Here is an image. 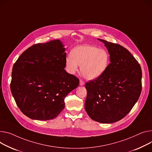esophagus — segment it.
<instances>
[{
  "instance_id": "obj_1",
  "label": "esophagus",
  "mask_w": 152,
  "mask_h": 152,
  "mask_svg": "<svg viewBox=\"0 0 152 152\" xmlns=\"http://www.w3.org/2000/svg\"><path fill=\"white\" fill-rule=\"evenodd\" d=\"M85 84V83H84V81L83 80H82V79H80V80H79V85L80 86H84Z\"/></svg>"
}]
</instances>
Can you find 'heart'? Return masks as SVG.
Here are the masks:
<instances>
[{
  "instance_id": "1",
  "label": "heart",
  "mask_w": 152,
  "mask_h": 152,
  "mask_svg": "<svg viewBox=\"0 0 152 152\" xmlns=\"http://www.w3.org/2000/svg\"><path fill=\"white\" fill-rule=\"evenodd\" d=\"M72 56H67L65 65L70 74H75L80 65V73L87 79L94 80L103 75L109 64V54L104 49L84 45L76 46Z\"/></svg>"
}]
</instances>
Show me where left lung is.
Masks as SVG:
<instances>
[{
    "instance_id": "left-lung-1",
    "label": "left lung",
    "mask_w": 152,
    "mask_h": 152,
    "mask_svg": "<svg viewBox=\"0 0 152 152\" xmlns=\"http://www.w3.org/2000/svg\"><path fill=\"white\" fill-rule=\"evenodd\" d=\"M98 39L107 48L110 63L103 75L86 84L85 109L96 122L111 124L125 117L137 102L142 90V70L128 49Z\"/></svg>"
}]
</instances>
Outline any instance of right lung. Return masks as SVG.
Listing matches in <instances>:
<instances>
[{
    "label": "right lung",
    "instance_id": "1",
    "mask_svg": "<svg viewBox=\"0 0 152 152\" xmlns=\"http://www.w3.org/2000/svg\"><path fill=\"white\" fill-rule=\"evenodd\" d=\"M65 50L59 39L35 44L13 65L10 89L17 106L28 118H56L65 107L66 96L79 86V79L65 70Z\"/></svg>",
    "mask_w": 152,
    "mask_h": 152
}]
</instances>
